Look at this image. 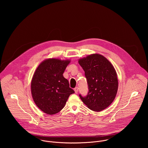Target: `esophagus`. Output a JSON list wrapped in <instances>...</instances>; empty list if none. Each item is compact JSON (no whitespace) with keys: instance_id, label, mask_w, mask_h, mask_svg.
Returning a JSON list of instances; mask_svg holds the SVG:
<instances>
[{"instance_id":"1","label":"esophagus","mask_w":148,"mask_h":148,"mask_svg":"<svg viewBox=\"0 0 148 148\" xmlns=\"http://www.w3.org/2000/svg\"><path fill=\"white\" fill-rule=\"evenodd\" d=\"M74 90H75V93H78V91H79V88H78V87H76V88H75Z\"/></svg>"}]
</instances>
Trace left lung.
I'll return each mask as SVG.
<instances>
[{"label":"left lung","instance_id":"8db88e82","mask_svg":"<svg viewBox=\"0 0 148 148\" xmlns=\"http://www.w3.org/2000/svg\"><path fill=\"white\" fill-rule=\"evenodd\" d=\"M85 72L88 92L79 96L90 109L100 112L110 106L118 89L117 73L108 59L100 54H92L79 60Z\"/></svg>","mask_w":148,"mask_h":148}]
</instances>
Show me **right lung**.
Here are the masks:
<instances>
[{
  "instance_id": "right-lung-1",
  "label": "right lung",
  "mask_w": 148,
  "mask_h": 148,
  "mask_svg": "<svg viewBox=\"0 0 148 148\" xmlns=\"http://www.w3.org/2000/svg\"><path fill=\"white\" fill-rule=\"evenodd\" d=\"M69 63V60L47 59L40 64L34 73L31 85L32 96L36 105L48 114L59 112L69 96L75 93L63 75Z\"/></svg>"
}]
</instances>
